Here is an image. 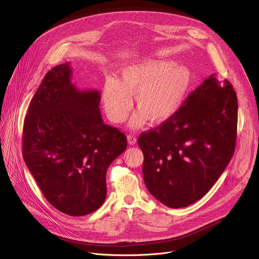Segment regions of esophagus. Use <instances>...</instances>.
Returning a JSON list of instances; mask_svg holds the SVG:
<instances>
[{
  "instance_id": "34e87169",
  "label": "esophagus",
  "mask_w": 259,
  "mask_h": 259,
  "mask_svg": "<svg viewBox=\"0 0 259 259\" xmlns=\"http://www.w3.org/2000/svg\"><path fill=\"white\" fill-rule=\"evenodd\" d=\"M127 140H128V143L129 144H135L136 143V141H137V138L133 135V134H130V135H128V137H127Z\"/></svg>"
}]
</instances>
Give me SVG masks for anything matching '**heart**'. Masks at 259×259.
<instances>
[{
	"label": "heart",
	"mask_w": 259,
	"mask_h": 259,
	"mask_svg": "<svg viewBox=\"0 0 259 259\" xmlns=\"http://www.w3.org/2000/svg\"><path fill=\"white\" fill-rule=\"evenodd\" d=\"M192 71L169 60H145L129 65L121 72V81L107 78L102 101L107 117L114 123L126 120L135 95L139 107L130 126L139 128L151 119L163 123L174 117L187 99L192 86Z\"/></svg>",
	"instance_id": "heart-1"
}]
</instances>
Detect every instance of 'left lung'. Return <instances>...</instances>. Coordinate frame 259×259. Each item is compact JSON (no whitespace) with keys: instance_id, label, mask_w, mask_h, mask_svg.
<instances>
[{"instance_id":"left-lung-1","label":"left lung","mask_w":259,"mask_h":259,"mask_svg":"<svg viewBox=\"0 0 259 259\" xmlns=\"http://www.w3.org/2000/svg\"><path fill=\"white\" fill-rule=\"evenodd\" d=\"M237 124V94L228 80L213 73L174 117L138 137L149 192L170 208L203 198L235 153Z\"/></svg>"}]
</instances>
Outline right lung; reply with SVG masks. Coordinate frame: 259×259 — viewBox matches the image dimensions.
I'll return each mask as SVG.
<instances>
[{"mask_svg": "<svg viewBox=\"0 0 259 259\" xmlns=\"http://www.w3.org/2000/svg\"><path fill=\"white\" fill-rule=\"evenodd\" d=\"M70 77L69 62L46 73L24 118L22 156L53 207L83 216L103 204L106 170L127 138L103 123L99 92L80 91Z\"/></svg>", "mask_w": 259, "mask_h": 259, "instance_id": "obj_1", "label": "right lung"}]
</instances>
